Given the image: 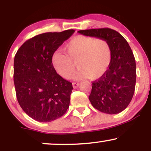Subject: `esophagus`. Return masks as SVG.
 I'll return each instance as SVG.
<instances>
[{
	"label": "esophagus",
	"mask_w": 151,
	"mask_h": 151,
	"mask_svg": "<svg viewBox=\"0 0 151 151\" xmlns=\"http://www.w3.org/2000/svg\"><path fill=\"white\" fill-rule=\"evenodd\" d=\"M79 85V82H73L72 83V86H73V87L74 89H76V88H77L78 86Z\"/></svg>",
	"instance_id": "esophagus-1"
}]
</instances>
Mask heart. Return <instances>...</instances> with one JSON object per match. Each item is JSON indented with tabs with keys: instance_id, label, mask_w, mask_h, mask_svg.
Masks as SVG:
<instances>
[{
	"instance_id": "obj_1",
	"label": "heart",
	"mask_w": 151,
	"mask_h": 151,
	"mask_svg": "<svg viewBox=\"0 0 151 151\" xmlns=\"http://www.w3.org/2000/svg\"><path fill=\"white\" fill-rule=\"evenodd\" d=\"M65 53L55 52L52 62L56 72L65 79H69L75 69L76 79L89 77L96 80L104 76L112 61V49L104 38L78 35L71 39L65 47Z\"/></svg>"
}]
</instances>
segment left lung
Masks as SVG:
<instances>
[{"label": "left lung", "mask_w": 151, "mask_h": 151, "mask_svg": "<svg viewBox=\"0 0 151 151\" xmlns=\"http://www.w3.org/2000/svg\"><path fill=\"white\" fill-rule=\"evenodd\" d=\"M78 32L104 38L110 43L111 63L104 75L92 82L89 99L99 111L108 114L120 113L129 106L136 86V61L129 43L117 31L110 28L90 29Z\"/></svg>", "instance_id": "1"}]
</instances>
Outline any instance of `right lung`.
<instances>
[{
  "instance_id": "1",
  "label": "right lung",
  "mask_w": 151,
  "mask_h": 151,
  "mask_svg": "<svg viewBox=\"0 0 151 151\" xmlns=\"http://www.w3.org/2000/svg\"><path fill=\"white\" fill-rule=\"evenodd\" d=\"M74 32H45L27 40L14 59V84L18 101L29 116L50 122L62 116L70 106L72 84L57 73L53 54Z\"/></svg>"
}]
</instances>
